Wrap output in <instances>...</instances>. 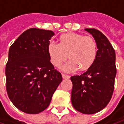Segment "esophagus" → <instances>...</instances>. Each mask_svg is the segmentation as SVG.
I'll return each instance as SVG.
<instances>
[{
	"instance_id": "obj_1",
	"label": "esophagus",
	"mask_w": 124,
	"mask_h": 124,
	"mask_svg": "<svg viewBox=\"0 0 124 124\" xmlns=\"http://www.w3.org/2000/svg\"><path fill=\"white\" fill-rule=\"evenodd\" d=\"M62 77L63 79H70V77L69 75H66V74H62Z\"/></svg>"
}]
</instances>
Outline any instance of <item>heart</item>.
Listing matches in <instances>:
<instances>
[{"mask_svg": "<svg viewBox=\"0 0 124 124\" xmlns=\"http://www.w3.org/2000/svg\"><path fill=\"white\" fill-rule=\"evenodd\" d=\"M47 52L51 63L56 67H60L68 55L70 60L62 67L63 71L72 72L78 68L84 71L95 61L97 45L92 37L69 32L60 36L59 44L50 42L47 46Z\"/></svg>", "mask_w": 124, "mask_h": 124, "instance_id": "b5f03b06", "label": "heart"}]
</instances>
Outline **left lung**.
<instances>
[{
	"label": "left lung",
	"instance_id": "left-lung-1",
	"mask_svg": "<svg viewBox=\"0 0 124 124\" xmlns=\"http://www.w3.org/2000/svg\"><path fill=\"white\" fill-rule=\"evenodd\" d=\"M97 45L94 62L79 76H72L71 101L73 107L85 114H96L107 107L114 92L116 74V54L107 38L99 30L86 28Z\"/></svg>",
	"mask_w": 124,
	"mask_h": 124
}]
</instances>
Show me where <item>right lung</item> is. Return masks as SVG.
I'll list each match as a JSON object with an SVG mask.
<instances>
[{
    "instance_id": "right-lung-1",
    "label": "right lung",
    "mask_w": 124,
    "mask_h": 124,
    "mask_svg": "<svg viewBox=\"0 0 124 124\" xmlns=\"http://www.w3.org/2000/svg\"><path fill=\"white\" fill-rule=\"evenodd\" d=\"M51 30L30 28L10 46L6 64V90L14 106L23 112L39 114L50 105L62 81L47 52Z\"/></svg>"
}]
</instances>
